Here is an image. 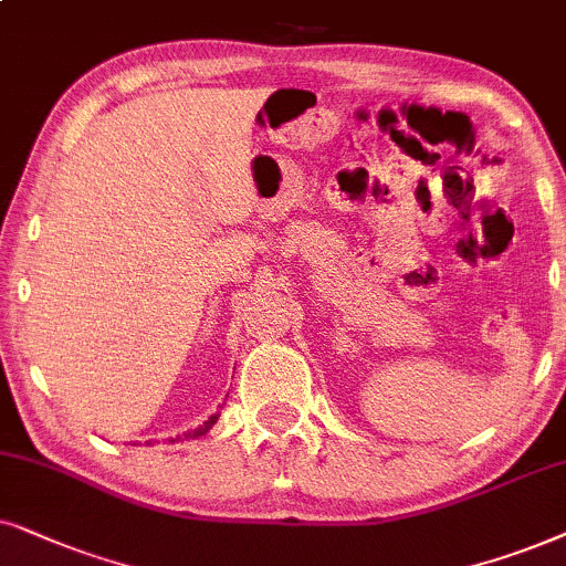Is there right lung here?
Masks as SVG:
<instances>
[{
  "label": "right lung",
  "instance_id": "add662e5",
  "mask_svg": "<svg viewBox=\"0 0 566 566\" xmlns=\"http://www.w3.org/2000/svg\"><path fill=\"white\" fill-rule=\"evenodd\" d=\"M214 421H217V417H212V419H209V421H205V424H201L199 429H191V432H186L184 437H186V440H196V437L207 434V432H209V429H212V424H214ZM178 440H180V437H178Z\"/></svg>",
  "mask_w": 566,
  "mask_h": 566
}]
</instances>
